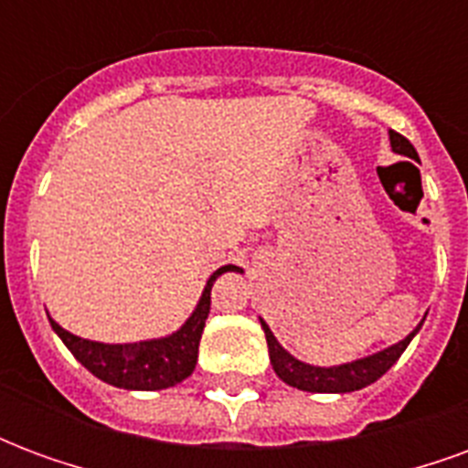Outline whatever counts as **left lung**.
<instances>
[{
	"instance_id": "obj_1",
	"label": "left lung",
	"mask_w": 468,
	"mask_h": 468,
	"mask_svg": "<svg viewBox=\"0 0 468 468\" xmlns=\"http://www.w3.org/2000/svg\"><path fill=\"white\" fill-rule=\"evenodd\" d=\"M391 137L393 153L406 154L411 160H419V154L413 150V144L399 133H388ZM265 331V341H268V353H271V363H273V371L278 373V378L285 381L293 388H301V391L311 393H348L358 391V388H366L371 386L373 381H378L383 373L391 368L393 363L401 358V353L406 351V346L411 344V338L419 334L421 324L413 328L411 334L406 335L403 341H399L391 348L386 351L373 353V356H366V358H358V361L341 363V366H331V368H321V366H311V363H303L293 358L291 353L285 351L283 346L275 341L273 331L268 328L265 321H261Z\"/></svg>"
}]
</instances>
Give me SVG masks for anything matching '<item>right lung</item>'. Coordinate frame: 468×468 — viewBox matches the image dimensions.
<instances>
[{"label": "right lung", "mask_w": 468, "mask_h": 468, "mask_svg": "<svg viewBox=\"0 0 468 468\" xmlns=\"http://www.w3.org/2000/svg\"><path fill=\"white\" fill-rule=\"evenodd\" d=\"M228 271H235V265H223L210 275L193 315L173 335H165V338L140 341V344H97V341L72 335L52 318L49 324L77 361L100 381L117 386V388H127V391L170 388L195 371L205 318L210 314V288L215 278Z\"/></svg>", "instance_id": "1"}]
</instances>
